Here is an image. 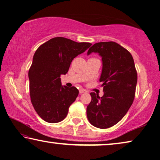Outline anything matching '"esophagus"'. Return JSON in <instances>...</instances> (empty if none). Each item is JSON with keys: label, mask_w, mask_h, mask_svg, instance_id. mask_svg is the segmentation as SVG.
Instances as JSON below:
<instances>
[{"label": "esophagus", "mask_w": 160, "mask_h": 160, "mask_svg": "<svg viewBox=\"0 0 160 160\" xmlns=\"http://www.w3.org/2000/svg\"><path fill=\"white\" fill-rule=\"evenodd\" d=\"M79 92H80V94H82V93H85V92H86V90H83V89H80V90H79Z\"/></svg>", "instance_id": "obj_1"}]
</instances>
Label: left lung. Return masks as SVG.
<instances>
[{
  "label": "left lung",
  "instance_id": "1",
  "mask_svg": "<svg viewBox=\"0 0 160 160\" xmlns=\"http://www.w3.org/2000/svg\"><path fill=\"white\" fill-rule=\"evenodd\" d=\"M99 53L102 59L99 82L104 95L91 92L87 116L92 125L104 129L116 125L123 118L133 102L138 75L129 51L114 42H103L92 46L88 54Z\"/></svg>",
  "mask_w": 160,
  "mask_h": 160
}]
</instances>
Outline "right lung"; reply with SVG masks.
<instances>
[{"label":"right lung","mask_w":160,"mask_h":160,"mask_svg":"<svg viewBox=\"0 0 160 160\" xmlns=\"http://www.w3.org/2000/svg\"><path fill=\"white\" fill-rule=\"evenodd\" d=\"M91 45L58 37L37 49L29 70V92L35 111L44 121L58 123L66 117L79 91L75 87L62 86L60 77L67 73L73 58Z\"/></svg>","instance_id":"right-lung-1"}]
</instances>
